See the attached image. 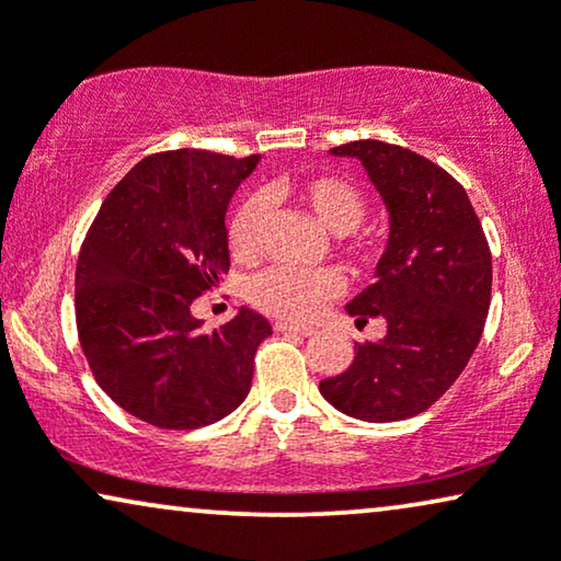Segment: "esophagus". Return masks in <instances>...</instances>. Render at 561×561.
Here are the masks:
<instances>
[{"label": "esophagus", "mask_w": 561, "mask_h": 561, "mask_svg": "<svg viewBox=\"0 0 561 561\" xmlns=\"http://www.w3.org/2000/svg\"><path fill=\"white\" fill-rule=\"evenodd\" d=\"M275 332H294V334H301V337H309V334H314V330H309V327H298V324H290V322H275Z\"/></svg>", "instance_id": "34e87169"}]
</instances>
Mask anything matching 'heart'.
Returning a JSON list of instances; mask_svg holds the SVG:
<instances>
[{"label":"heart","instance_id":"heart-1","mask_svg":"<svg viewBox=\"0 0 561 561\" xmlns=\"http://www.w3.org/2000/svg\"><path fill=\"white\" fill-rule=\"evenodd\" d=\"M294 198L317 218L330 234H337L340 250L353 265L370 267L381 257V242L370 231L358 227L368 214V198L353 180L340 174H314L304 180H275L265 187L263 198L252 195L242 201L229 218L227 239L229 250L239 263L250 265L263 252V231L267 206L265 201ZM343 290V278L332 267L314 271H294V267H271L250 283V304L265 314L288 319V322H309L324 304Z\"/></svg>","mask_w":561,"mask_h":561}]
</instances>
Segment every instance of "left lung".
I'll return each mask as SVG.
<instances>
[{
    "mask_svg": "<svg viewBox=\"0 0 561 561\" xmlns=\"http://www.w3.org/2000/svg\"><path fill=\"white\" fill-rule=\"evenodd\" d=\"M332 154L358 157L389 208L378 278L347 304L358 322L387 319V337L355 345L351 368L319 391L351 417L394 423L438 402L467 368L490 311L492 252L463 185L431 159L374 138Z\"/></svg>",
    "mask_w": 561,
    "mask_h": 561,
    "instance_id": "1",
    "label": "left lung"
}]
</instances>
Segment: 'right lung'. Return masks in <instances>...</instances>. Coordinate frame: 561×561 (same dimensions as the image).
Wrapping results in <instances>:
<instances>
[{
    "label": "right lung",
    "mask_w": 561,
    "mask_h": 561,
    "mask_svg": "<svg viewBox=\"0 0 561 561\" xmlns=\"http://www.w3.org/2000/svg\"><path fill=\"white\" fill-rule=\"evenodd\" d=\"M260 154L172 149L144 157L87 229L77 263L79 345L115 404L162 431L227 417L252 387L271 322L242 307L203 330L193 301L229 273V198Z\"/></svg>",
    "instance_id": "1"
}]
</instances>
